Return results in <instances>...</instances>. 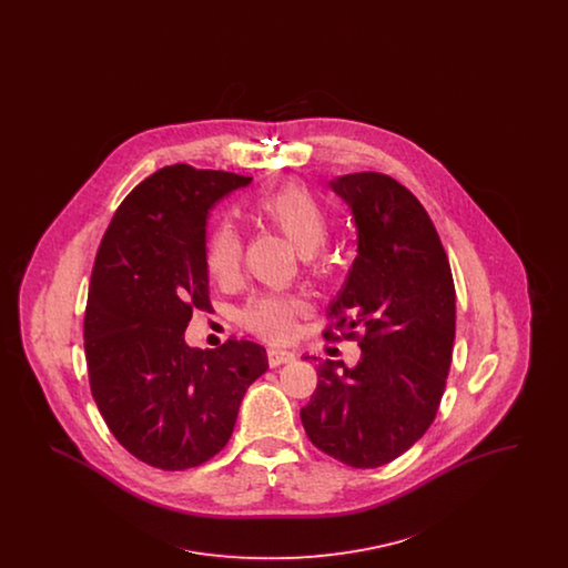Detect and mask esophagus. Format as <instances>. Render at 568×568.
I'll return each instance as SVG.
<instances>
[{"label": "esophagus", "mask_w": 568, "mask_h": 568, "mask_svg": "<svg viewBox=\"0 0 568 568\" xmlns=\"http://www.w3.org/2000/svg\"><path fill=\"white\" fill-rule=\"evenodd\" d=\"M294 359H296V355L283 349V347H271L268 349V364L271 366H281V364H287V362H294Z\"/></svg>", "instance_id": "34e87169"}]
</instances>
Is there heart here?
Instances as JSON below:
<instances>
[{"instance_id": "obj_1", "label": "heart", "mask_w": 568, "mask_h": 568, "mask_svg": "<svg viewBox=\"0 0 568 568\" xmlns=\"http://www.w3.org/2000/svg\"><path fill=\"white\" fill-rule=\"evenodd\" d=\"M257 215L276 227L302 255H313L324 246L327 239V219L317 200L300 185H285L264 193L257 204ZM243 257V244L239 232L230 223H221L211 234L206 244V268L219 283L232 281ZM302 308L296 297L266 296L253 297L243 311V322L248 329L283 338L292 332L294 315Z\"/></svg>"}]
</instances>
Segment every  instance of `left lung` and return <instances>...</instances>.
<instances>
[{
	"instance_id": "1",
	"label": "left lung",
	"mask_w": 568,
	"mask_h": 568,
	"mask_svg": "<svg viewBox=\"0 0 568 568\" xmlns=\"http://www.w3.org/2000/svg\"><path fill=\"white\" fill-rule=\"evenodd\" d=\"M352 211L357 251L329 304L362 327L359 362L325 359L300 410L324 454L353 468L403 456L433 424L456 338V287L433 219L398 181L359 172L329 181ZM327 334V332H325Z\"/></svg>"
}]
</instances>
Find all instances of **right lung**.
<instances>
[{"instance_id": "right-lung-1", "label": "right lung", "mask_w": 568, "mask_h": 568, "mask_svg": "<svg viewBox=\"0 0 568 568\" xmlns=\"http://www.w3.org/2000/svg\"><path fill=\"white\" fill-rule=\"evenodd\" d=\"M251 176L165 165L116 209L102 239L84 313L93 400L138 459L185 470L216 456L244 392L268 371L266 349L234 338L191 347L193 308H209L206 219Z\"/></svg>"}]
</instances>
